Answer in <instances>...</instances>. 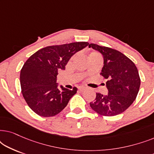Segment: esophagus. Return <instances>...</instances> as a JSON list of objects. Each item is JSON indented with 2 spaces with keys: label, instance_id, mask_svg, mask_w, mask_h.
<instances>
[{
  "label": "esophagus",
  "instance_id": "1",
  "mask_svg": "<svg viewBox=\"0 0 154 154\" xmlns=\"http://www.w3.org/2000/svg\"><path fill=\"white\" fill-rule=\"evenodd\" d=\"M85 90V88L83 87V86H80V87H79V91L80 92H83Z\"/></svg>",
  "mask_w": 154,
  "mask_h": 154
}]
</instances>
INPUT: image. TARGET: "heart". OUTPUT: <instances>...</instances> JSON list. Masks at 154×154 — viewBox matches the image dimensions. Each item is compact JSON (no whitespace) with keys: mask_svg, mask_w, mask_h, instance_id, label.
Wrapping results in <instances>:
<instances>
[{"mask_svg":"<svg viewBox=\"0 0 154 154\" xmlns=\"http://www.w3.org/2000/svg\"><path fill=\"white\" fill-rule=\"evenodd\" d=\"M92 56H100V54L97 53V52H92V53L90 54V55H89V57H88V58L91 57H92Z\"/></svg>","mask_w":154,"mask_h":154,"instance_id":"obj_1","label":"heart"}]
</instances>
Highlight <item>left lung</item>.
<instances>
[{
    "instance_id": "left-lung-1",
    "label": "left lung",
    "mask_w": 154,
    "mask_h": 154,
    "mask_svg": "<svg viewBox=\"0 0 154 154\" xmlns=\"http://www.w3.org/2000/svg\"><path fill=\"white\" fill-rule=\"evenodd\" d=\"M90 48L104 57V66L100 75L107 80L108 94L97 92L95 100L90 106L103 116H113L123 113L137 97L140 78L135 64L122 52L111 48L90 43Z\"/></svg>"
}]
</instances>
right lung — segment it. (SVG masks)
I'll return each instance as SVG.
<instances>
[{
    "mask_svg": "<svg viewBox=\"0 0 154 154\" xmlns=\"http://www.w3.org/2000/svg\"><path fill=\"white\" fill-rule=\"evenodd\" d=\"M88 42H75L47 46L38 50L24 63L20 71L22 93L31 110L42 117H52L66 106L76 93L61 86L57 88V75L64 70L75 52L88 45Z\"/></svg>",
    "mask_w": 154,
    "mask_h": 154,
    "instance_id": "obj_1",
    "label": "right lung"
}]
</instances>
